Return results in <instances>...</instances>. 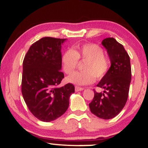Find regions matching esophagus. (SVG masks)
<instances>
[{"label": "esophagus", "instance_id": "esophagus-1", "mask_svg": "<svg viewBox=\"0 0 148 148\" xmlns=\"http://www.w3.org/2000/svg\"><path fill=\"white\" fill-rule=\"evenodd\" d=\"M84 90V88L79 87V86H75V91H76V92H79V91Z\"/></svg>", "mask_w": 148, "mask_h": 148}]
</instances>
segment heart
I'll return each instance as SVG.
<instances>
[{
  "instance_id": "1",
  "label": "heart",
  "mask_w": 148,
  "mask_h": 148,
  "mask_svg": "<svg viewBox=\"0 0 148 148\" xmlns=\"http://www.w3.org/2000/svg\"><path fill=\"white\" fill-rule=\"evenodd\" d=\"M79 60L86 62L84 72L73 73L67 77L71 84L85 86L92 84L95 78L101 79L108 72L110 67V60L104 55L103 49L96 44H86L76 47L74 49H67L61 58L64 72L70 74L75 70Z\"/></svg>"
}]
</instances>
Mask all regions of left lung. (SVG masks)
Returning <instances> with one entry per match:
<instances>
[{"label":"left lung","instance_id":"8db88e82","mask_svg":"<svg viewBox=\"0 0 148 148\" xmlns=\"http://www.w3.org/2000/svg\"><path fill=\"white\" fill-rule=\"evenodd\" d=\"M107 50L111 65L97 87L104 89L103 92H97L89 103L92 113L98 118L108 120L120 113L125 106L129 95L132 79L130 58L125 48L113 37L101 42Z\"/></svg>","mask_w":148,"mask_h":148}]
</instances>
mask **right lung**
Listing matches in <instances>:
<instances>
[{
  "label": "right lung",
  "instance_id": "1",
  "mask_svg": "<svg viewBox=\"0 0 148 148\" xmlns=\"http://www.w3.org/2000/svg\"><path fill=\"white\" fill-rule=\"evenodd\" d=\"M66 39L45 37L30 46L23 62L21 92L35 118L51 122L63 115L74 86L58 87L64 78L60 71L61 45Z\"/></svg>",
  "mask_w": 148,
  "mask_h": 148
}]
</instances>
